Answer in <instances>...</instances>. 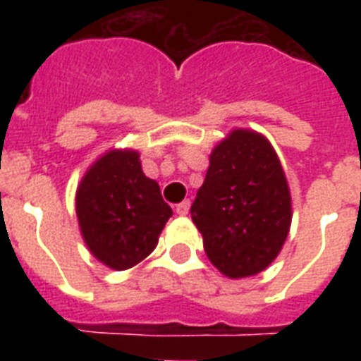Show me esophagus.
<instances>
[{
  "label": "esophagus",
  "instance_id": "1",
  "mask_svg": "<svg viewBox=\"0 0 361 361\" xmlns=\"http://www.w3.org/2000/svg\"><path fill=\"white\" fill-rule=\"evenodd\" d=\"M189 208H191V202H189V200H183V202H180L178 206H176V214L187 215L189 214Z\"/></svg>",
  "mask_w": 361,
  "mask_h": 361
}]
</instances>
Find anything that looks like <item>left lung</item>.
I'll list each match as a JSON object with an SVG mask.
<instances>
[{
  "mask_svg": "<svg viewBox=\"0 0 361 361\" xmlns=\"http://www.w3.org/2000/svg\"><path fill=\"white\" fill-rule=\"evenodd\" d=\"M191 217L209 262L226 277L257 275L274 262L290 231L292 202L266 136L234 129L214 147Z\"/></svg>",
  "mask_w": 361,
  "mask_h": 361,
  "instance_id": "8db88e82",
  "label": "left lung"
}]
</instances>
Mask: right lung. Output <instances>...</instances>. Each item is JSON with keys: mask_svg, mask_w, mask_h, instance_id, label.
Returning a JSON list of instances; mask_svg holds the SVG:
<instances>
[{"mask_svg": "<svg viewBox=\"0 0 361 361\" xmlns=\"http://www.w3.org/2000/svg\"><path fill=\"white\" fill-rule=\"evenodd\" d=\"M76 217L93 257L121 271L155 249L172 209L161 197L157 181L142 172L140 153L110 149L82 178Z\"/></svg>", "mask_w": 361, "mask_h": 361, "instance_id": "1", "label": "right lung"}]
</instances>
